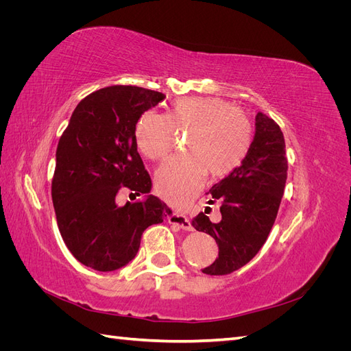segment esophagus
<instances>
[{
  "label": "esophagus",
  "instance_id": "34e87169",
  "mask_svg": "<svg viewBox=\"0 0 351 351\" xmlns=\"http://www.w3.org/2000/svg\"><path fill=\"white\" fill-rule=\"evenodd\" d=\"M168 222L171 226H176L178 228H182L184 231H192L193 227H192V222H190L184 215H180V214H176V212H173L171 215H168Z\"/></svg>",
  "mask_w": 351,
  "mask_h": 351
}]
</instances>
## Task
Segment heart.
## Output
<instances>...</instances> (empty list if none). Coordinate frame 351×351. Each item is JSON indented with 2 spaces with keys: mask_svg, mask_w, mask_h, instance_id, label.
Returning <instances> with one entry per match:
<instances>
[{
  "mask_svg": "<svg viewBox=\"0 0 351 351\" xmlns=\"http://www.w3.org/2000/svg\"><path fill=\"white\" fill-rule=\"evenodd\" d=\"M177 132H189L187 155L156 174V192L169 205L184 208L209 174L221 178L236 169L252 145L247 115L221 98L189 97L171 104L167 114L143 111L134 125V142L149 159H167L177 145Z\"/></svg>",
  "mask_w": 351,
  "mask_h": 351,
  "instance_id": "1",
  "label": "heart"
}]
</instances>
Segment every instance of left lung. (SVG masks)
Returning a JSON list of instances; mask_svg holds the SVG:
<instances>
[{"label":"left lung","mask_w":351,"mask_h":351,"mask_svg":"<svg viewBox=\"0 0 351 351\" xmlns=\"http://www.w3.org/2000/svg\"><path fill=\"white\" fill-rule=\"evenodd\" d=\"M285 142L280 125L258 112L254 136L240 167L212 186L209 195L221 200V221L204 212L192 221L197 231L215 239L218 258L202 269L226 275L244 267L267 241L277 218L287 180ZM212 204V200H209Z\"/></svg>","instance_id":"1"}]
</instances>
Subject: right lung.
I'll use <instances>...</instances> for the list:
<instances>
[{
  "label": "right lung",
  "mask_w": 351,
  "mask_h": 351,
  "mask_svg": "<svg viewBox=\"0 0 351 351\" xmlns=\"http://www.w3.org/2000/svg\"><path fill=\"white\" fill-rule=\"evenodd\" d=\"M165 95L137 86H110L88 95L60 137L52 178V204L67 249L84 267L110 272L134 259L143 231L173 212L149 195L151 177L134 142L139 115ZM121 188L143 194L124 207Z\"/></svg>",
  "instance_id": "obj_1"
}]
</instances>
